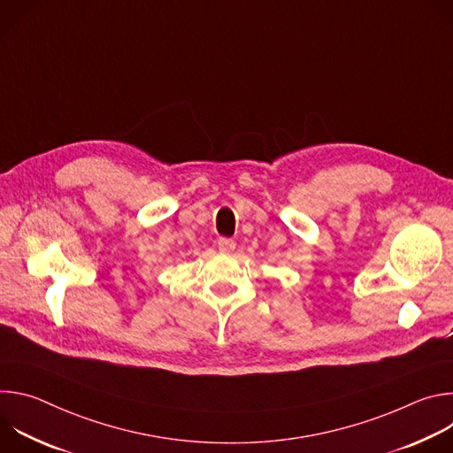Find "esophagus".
Wrapping results in <instances>:
<instances>
[{
    "label": "esophagus",
    "instance_id": "1",
    "mask_svg": "<svg viewBox=\"0 0 453 453\" xmlns=\"http://www.w3.org/2000/svg\"><path fill=\"white\" fill-rule=\"evenodd\" d=\"M236 247V242L231 238H219V250L220 252H233Z\"/></svg>",
    "mask_w": 453,
    "mask_h": 453
}]
</instances>
